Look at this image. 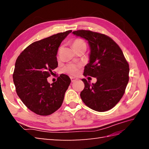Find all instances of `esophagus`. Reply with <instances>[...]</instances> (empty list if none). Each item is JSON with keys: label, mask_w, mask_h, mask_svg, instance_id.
Masks as SVG:
<instances>
[{"label": "esophagus", "mask_w": 149, "mask_h": 149, "mask_svg": "<svg viewBox=\"0 0 149 149\" xmlns=\"http://www.w3.org/2000/svg\"><path fill=\"white\" fill-rule=\"evenodd\" d=\"M70 79H71V81L73 83V82L76 81L77 80V79L75 78V77H70Z\"/></svg>", "instance_id": "34e87169"}]
</instances>
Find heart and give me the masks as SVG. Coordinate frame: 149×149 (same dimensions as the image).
<instances>
[{
    "label": "heart",
    "instance_id": "b5f03b06",
    "mask_svg": "<svg viewBox=\"0 0 149 149\" xmlns=\"http://www.w3.org/2000/svg\"><path fill=\"white\" fill-rule=\"evenodd\" d=\"M83 45H86V44H85L83 40L79 38L75 39L72 43L73 49L77 48V47H79ZM63 72L70 75H76L79 72V66L75 65H68L63 68Z\"/></svg>",
    "mask_w": 149,
    "mask_h": 149
}]
</instances>
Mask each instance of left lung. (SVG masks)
Instances as JSON below:
<instances>
[{"mask_svg":"<svg viewBox=\"0 0 149 149\" xmlns=\"http://www.w3.org/2000/svg\"><path fill=\"white\" fill-rule=\"evenodd\" d=\"M72 33L88 41L90 46L89 63L83 75L97 78L95 84L82 79L84 83L80 94L82 100L99 112L112 109L122 99L129 82V64L121 49L105 34L86 30Z\"/></svg>","mask_w":149,"mask_h":149,"instance_id":"8db88e82","label":"left lung"}]
</instances>
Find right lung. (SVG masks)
Segmentation results:
<instances>
[{"instance_id": "add662e5", "label": "right lung", "mask_w": 149, "mask_h": 149, "mask_svg": "<svg viewBox=\"0 0 149 149\" xmlns=\"http://www.w3.org/2000/svg\"><path fill=\"white\" fill-rule=\"evenodd\" d=\"M71 32L58 33L31 43L16 61L13 75L16 91L27 108L37 115H51L62 105L70 79L61 74L50 84L47 78L58 67V48Z\"/></svg>"}]
</instances>
